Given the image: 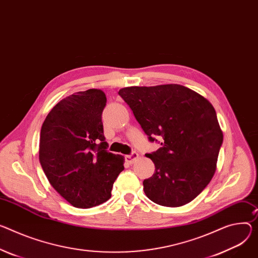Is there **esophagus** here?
<instances>
[{"mask_svg": "<svg viewBox=\"0 0 258 258\" xmlns=\"http://www.w3.org/2000/svg\"><path fill=\"white\" fill-rule=\"evenodd\" d=\"M138 153L137 152H132L130 155H125V160L128 162V163H134L135 160L138 158Z\"/></svg>", "mask_w": 258, "mask_h": 258, "instance_id": "esophagus-1", "label": "esophagus"}]
</instances>
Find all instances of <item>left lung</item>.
<instances>
[{
  "label": "left lung",
  "mask_w": 258,
  "mask_h": 258,
  "mask_svg": "<svg viewBox=\"0 0 258 258\" xmlns=\"http://www.w3.org/2000/svg\"><path fill=\"white\" fill-rule=\"evenodd\" d=\"M118 95L149 141L161 139V147L146 154L155 166L143 181L147 198L165 207L190 203L212 179L223 142L212 104L179 84L125 87Z\"/></svg>",
  "instance_id": "left-lung-1"
}]
</instances>
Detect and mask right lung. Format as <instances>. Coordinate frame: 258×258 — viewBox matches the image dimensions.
<instances>
[{"label": "right lung", "instance_id": "obj_1", "mask_svg": "<svg viewBox=\"0 0 258 258\" xmlns=\"http://www.w3.org/2000/svg\"><path fill=\"white\" fill-rule=\"evenodd\" d=\"M101 89L78 91L48 113L40 134L39 159L53 188L72 206L87 209L111 198L123 156L108 152Z\"/></svg>", "mask_w": 258, "mask_h": 258}]
</instances>
